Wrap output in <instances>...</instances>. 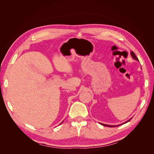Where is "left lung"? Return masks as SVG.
I'll use <instances>...</instances> for the list:
<instances>
[{
    "label": "left lung",
    "mask_w": 154,
    "mask_h": 154,
    "mask_svg": "<svg viewBox=\"0 0 154 154\" xmlns=\"http://www.w3.org/2000/svg\"><path fill=\"white\" fill-rule=\"evenodd\" d=\"M130 54H131V56H132V58L133 59H134V60H137V61H139V60H138V58L136 57V54H134V53L133 52V51H131V52H130ZM132 118H130V119H128V121H127V122H124L123 123H122V124H119V125H105V124H103V123H100L101 125H103V126H105V127H118V126H119V125H123V124H125V123H127V122H130V120H131V119H132Z\"/></svg>",
    "instance_id": "8db88e82"
}]
</instances>
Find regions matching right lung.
I'll return each mask as SVG.
<instances>
[{"label": "right lung", "instance_id": "right-lung-1", "mask_svg": "<svg viewBox=\"0 0 154 154\" xmlns=\"http://www.w3.org/2000/svg\"><path fill=\"white\" fill-rule=\"evenodd\" d=\"M61 123H60V124H61Z\"/></svg>", "mask_w": 154, "mask_h": 154}]
</instances>
